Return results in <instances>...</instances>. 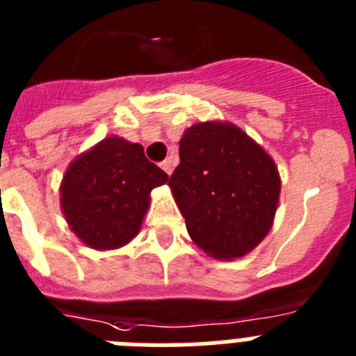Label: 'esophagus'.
Masks as SVG:
<instances>
[{"mask_svg": "<svg viewBox=\"0 0 356 356\" xmlns=\"http://www.w3.org/2000/svg\"><path fill=\"white\" fill-rule=\"evenodd\" d=\"M161 168L164 170V172L168 173V175H172V172H173V163L172 161H163V163H161Z\"/></svg>", "mask_w": 356, "mask_h": 356, "instance_id": "obj_1", "label": "esophagus"}]
</instances>
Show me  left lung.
<instances>
[{
  "instance_id": "1",
  "label": "left lung",
  "mask_w": 356,
  "mask_h": 356,
  "mask_svg": "<svg viewBox=\"0 0 356 356\" xmlns=\"http://www.w3.org/2000/svg\"><path fill=\"white\" fill-rule=\"evenodd\" d=\"M179 157L168 186L193 243L219 261L248 255L271 229L279 204L271 155L232 122L201 121L184 130Z\"/></svg>"
}]
</instances>
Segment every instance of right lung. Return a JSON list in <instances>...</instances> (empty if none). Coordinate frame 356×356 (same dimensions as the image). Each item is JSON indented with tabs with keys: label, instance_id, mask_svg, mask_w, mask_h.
Returning <instances> with one entry per match:
<instances>
[{
	"label": "right lung",
	"instance_id": "right-lung-1",
	"mask_svg": "<svg viewBox=\"0 0 356 356\" xmlns=\"http://www.w3.org/2000/svg\"><path fill=\"white\" fill-rule=\"evenodd\" d=\"M168 175L145 157L141 145L104 137L68 164L61 211L79 241L94 250H118L139 234L150 192Z\"/></svg>",
	"mask_w": 356,
	"mask_h": 356
}]
</instances>
